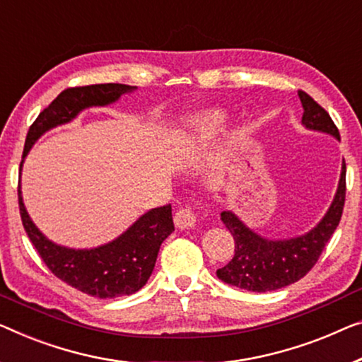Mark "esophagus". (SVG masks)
<instances>
[{"label":"esophagus","instance_id":"obj_1","mask_svg":"<svg viewBox=\"0 0 362 362\" xmlns=\"http://www.w3.org/2000/svg\"><path fill=\"white\" fill-rule=\"evenodd\" d=\"M174 223L179 229H190L197 223V214L190 206H182L177 209L174 216Z\"/></svg>","mask_w":362,"mask_h":362}]
</instances>
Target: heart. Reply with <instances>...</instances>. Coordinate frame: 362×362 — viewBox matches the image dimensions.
I'll list each match as a JSON object with an SVG mask.
<instances>
[{"label":"heart","instance_id":"b5f03b06","mask_svg":"<svg viewBox=\"0 0 362 362\" xmlns=\"http://www.w3.org/2000/svg\"><path fill=\"white\" fill-rule=\"evenodd\" d=\"M224 123V117L221 113H204V115L195 118L192 122V127L195 128V132L203 138L213 136L214 133H218L221 127Z\"/></svg>","mask_w":362,"mask_h":362}]
</instances>
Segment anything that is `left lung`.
<instances>
[{
  "instance_id": "8db88e82",
  "label": "left lung",
  "mask_w": 362,
  "mask_h": 362,
  "mask_svg": "<svg viewBox=\"0 0 362 362\" xmlns=\"http://www.w3.org/2000/svg\"><path fill=\"white\" fill-rule=\"evenodd\" d=\"M304 107L302 123L307 128L330 133L339 139V132L328 112L312 97L298 90ZM346 198V164L343 160L341 179L330 209L319 226L309 234L289 240H267L252 233L230 211L221 213V219L234 237V257L228 265L219 268L218 278L235 288L268 293L281 289L304 278L322 255L327 242L335 233L343 214Z\"/></svg>"
}]
</instances>
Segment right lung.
Instances as JSON below:
<instances>
[{"mask_svg": "<svg viewBox=\"0 0 362 362\" xmlns=\"http://www.w3.org/2000/svg\"><path fill=\"white\" fill-rule=\"evenodd\" d=\"M133 89V86L115 83L64 89L30 125L23 158L43 132L69 122L86 107L107 105ZM21 167L23 163L19 172ZM18 198L25 233L47 268L62 281L100 299L129 296L141 289L153 273L160 244L174 230L172 206L165 204L141 216L125 234L110 244L93 250H73L55 245L40 234L25 211L21 187H18Z\"/></svg>", "mask_w": 362, "mask_h": 362, "instance_id": "obj_1", "label": "right lung"}]
</instances>
